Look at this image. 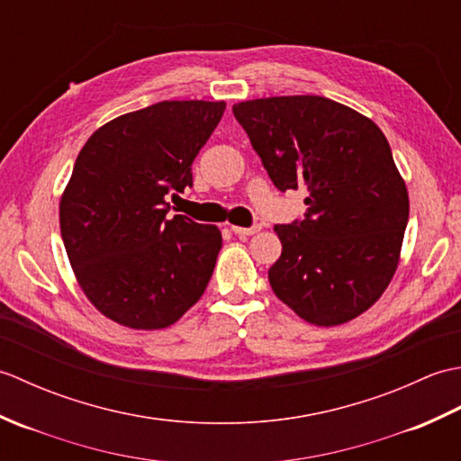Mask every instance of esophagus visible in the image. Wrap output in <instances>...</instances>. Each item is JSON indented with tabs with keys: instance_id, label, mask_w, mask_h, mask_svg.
<instances>
[{
	"instance_id": "1",
	"label": "esophagus",
	"mask_w": 461,
	"mask_h": 461,
	"mask_svg": "<svg viewBox=\"0 0 461 461\" xmlns=\"http://www.w3.org/2000/svg\"><path fill=\"white\" fill-rule=\"evenodd\" d=\"M261 230V225H251V228H240V225H231V231L236 233V236H253V233H258Z\"/></svg>"
}]
</instances>
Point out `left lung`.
<instances>
[{"instance_id": "8db88e82", "label": "left lung", "mask_w": 461, "mask_h": 461, "mask_svg": "<svg viewBox=\"0 0 461 461\" xmlns=\"http://www.w3.org/2000/svg\"><path fill=\"white\" fill-rule=\"evenodd\" d=\"M263 168L281 192L305 190V218L276 225V295L301 319L332 327L375 305L398 267L408 190L386 136L325 96L233 104Z\"/></svg>"}]
</instances>
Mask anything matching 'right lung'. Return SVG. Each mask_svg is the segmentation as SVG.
Masks as SVG:
<instances>
[{"label":"right lung","instance_id":"obj_1","mask_svg":"<svg viewBox=\"0 0 461 461\" xmlns=\"http://www.w3.org/2000/svg\"><path fill=\"white\" fill-rule=\"evenodd\" d=\"M225 103L162 101L106 122L75 160L59 203L68 261L104 317L136 330L174 325L198 301L221 249L215 225L168 220Z\"/></svg>","mask_w":461,"mask_h":461}]
</instances>
